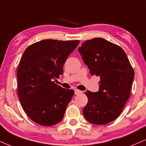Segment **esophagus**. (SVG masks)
I'll list each match as a JSON object with an SVG mask.
<instances>
[{
  "instance_id": "34e87169",
  "label": "esophagus",
  "mask_w": 146,
  "mask_h": 146,
  "mask_svg": "<svg viewBox=\"0 0 146 146\" xmlns=\"http://www.w3.org/2000/svg\"><path fill=\"white\" fill-rule=\"evenodd\" d=\"M82 91H80V90H77V89H76V90H75V95H78V94H80L81 93H82Z\"/></svg>"
}]
</instances>
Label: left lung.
Here are the masks:
<instances>
[{
    "label": "left lung",
    "instance_id": "obj_1",
    "mask_svg": "<svg viewBox=\"0 0 146 146\" xmlns=\"http://www.w3.org/2000/svg\"><path fill=\"white\" fill-rule=\"evenodd\" d=\"M92 75L98 76L99 90L86 91L84 117L95 125H105L122 112L130 96L134 71L126 53L119 46L101 38L87 40L78 49Z\"/></svg>",
    "mask_w": 146,
    "mask_h": 146
}]
</instances>
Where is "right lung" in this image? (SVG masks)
I'll return each mask as SVG.
<instances>
[{
    "instance_id": "right-lung-1",
    "label": "right lung",
    "mask_w": 146,
    "mask_h": 146,
    "mask_svg": "<svg viewBox=\"0 0 146 146\" xmlns=\"http://www.w3.org/2000/svg\"><path fill=\"white\" fill-rule=\"evenodd\" d=\"M79 43L44 40L23 52L17 69V92L24 111L34 122L52 126L62 121L74 91L54 81L63 73V64Z\"/></svg>"
}]
</instances>
